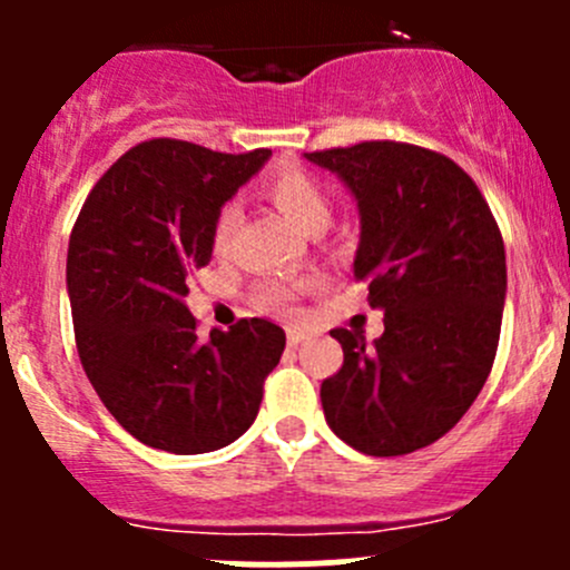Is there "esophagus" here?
Here are the masks:
<instances>
[{
    "mask_svg": "<svg viewBox=\"0 0 570 570\" xmlns=\"http://www.w3.org/2000/svg\"><path fill=\"white\" fill-rule=\"evenodd\" d=\"M303 338H306V333L303 331H289L286 342H289V347H297V344H303Z\"/></svg>",
    "mask_w": 570,
    "mask_h": 570,
    "instance_id": "34e87169",
    "label": "esophagus"
}]
</instances>
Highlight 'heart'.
I'll return each mask as SVG.
<instances>
[{"label": "heart", "mask_w": 570, "mask_h": 570, "mask_svg": "<svg viewBox=\"0 0 570 570\" xmlns=\"http://www.w3.org/2000/svg\"><path fill=\"white\" fill-rule=\"evenodd\" d=\"M264 193L267 198L278 206L281 215L292 223L301 232H308L314 226H327L331 220V200H327L325 189L314 181L312 176L303 174L297 168H284L275 176L267 178L264 184ZM237 206L226 204L215 217V226H212V245L215 250H226L228 239H232L234 228H237ZM264 308L275 314H289L292 312V289L281 284L264 286L262 295H258Z\"/></svg>", "instance_id": "1"}]
</instances>
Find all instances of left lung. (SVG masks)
<instances>
[{"label": "left lung", "instance_id": "1", "mask_svg": "<svg viewBox=\"0 0 570 570\" xmlns=\"http://www.w3.org/2000/svg\"><path fill=\"white\" fill-rule=\"evenodd\" d=\"M350 189L355 278L383 336L331 331L342 370L322 383L325 422L364 455H407L450 433L497 358L508 264L485 198L441 154L392 140L303 154Z\"/></svg>", "mask_w": 570, "mask_h": 570}]
</instances>
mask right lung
<instances>
[{
  "label": "right lung",
  "mask_w": 570,
  "mask_h": 570,
  "mask_svg": "<svg viewBox=\"0 0 570 570\" xmlns=\"http://www.w3.org/2000/svg\"><path fill=\"white\" fill-rule=\"evenodd\" d=\"M269 157L140 142L77 217L66 284L79 358L120 428L154 450L200 455L237 441L286 347V333L258 317L200 342L184 303L187 275L212 258L217 212Z\"/></svg>",
  "instance_id": "1"
}]
</instances>
